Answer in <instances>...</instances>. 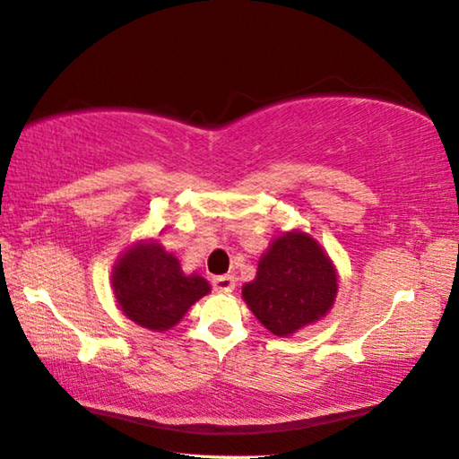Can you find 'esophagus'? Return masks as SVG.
I'll return each instance as SVG.
<instances>
[{
  "label": "esophagus",
  "mask_w": 459,
  "mask_h": 459,
  "mask_svg": "<svg viewBox=\"0 0 459 459\" xmlns=\"http://www.w3.org/2000/svg\"><path fill=\"white\" fill-rule=\"evenodd\" d=\"M212 285H213V291L230 293L236 289V279H233L231 275H218V277H213Z\"/></svg>",
  "instance_id": "34e87169"
}]
</instances>
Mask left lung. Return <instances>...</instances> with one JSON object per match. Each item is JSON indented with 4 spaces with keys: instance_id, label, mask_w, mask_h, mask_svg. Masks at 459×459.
<instances>
[{
    "instance_id": "8db88e82",
    "label": "left lung",
    "mask_w": 459,
    "mask_h": 459,
    "mask_svg": "<svg viewBox=\"0 0 459 459\" xmlns=\"http://www.w3.org/2000/svg\"><path fill=\"white\" fill-rule=\"evenodd\" d=\"M241 293L265 329L289 336L319 321L333 307L336 271L311 236L283 233L261 257L255 281Z\"/></svg>"
}]
</instances>
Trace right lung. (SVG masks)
<instances>
[{"label": "right lung", "mask_w": 459, "mask_h": 459, "mask_svg": "<svg viewBox=\"0 0 459 459\" xmlns=\"http://www.w3.org/2000/svg\"><path fill=\"white\" fill-rule=\"evenodd\" d=\"M112 287L128 319L151 331L170 329L210 293L204 277L184 275L180 261L158 243L128 249L112 273Z\"/></svg>", "instance_id": "1"}]
</instances>
